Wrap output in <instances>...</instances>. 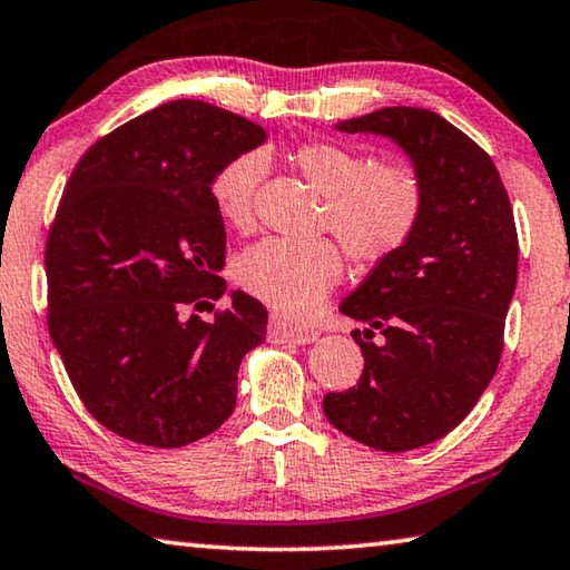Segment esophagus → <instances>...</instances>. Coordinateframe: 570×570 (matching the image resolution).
Here are the masks:
<instances>
[{
    "label": "esophagus",
    "instance_id": "obj_1",
    "mask_svg": "<svg viewBox=\"0 0 570 570\" xmlns=\"http://www.w3.org/2000/svg\"><path fill=\"white\" fill-rule=\"evenodd\" d=\"M269 333L279 341L285 343H297V345H311L317 341V331L311 325H295V323H285L279 321V317H273V323H269Z\"/></svg>",
    "mask_w": 570,
    "mask_h": 570
}]
</instances>
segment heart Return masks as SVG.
Instances as JSON below:
<instances>
[{"mask_svg":"<svg viewBox=\"0 0 570 570\" xmlns=\"http://www.w3.org/2000/svg\"><path fill=\"white\" fill-rule=\"evenodd\" d=\"M293 165L325 195L323 227L333 229L357 263H381L407 245L423 219L425 185L413 167L375 165L371 155L337 142L295 147ZM265 175L263 157L249 153L217 169L209 195L223 223L247 229ZM343 277V253L333 239L269 237L237 259V279L275 311H313Z\"/></svg>","mask_w":570,"mask_h":570,"instance_id":"heart-1","label":"heart"}]
</instances>
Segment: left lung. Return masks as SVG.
<instances>
[{
    "label": "left lung",
    "instance_id": "left-lung-1",
    "mask_svg": "<svg viewBox=\"0 0 570 570\" xmlns=\"http://www.w3.org/2000/svg\"><path fill=\"white\" fill-rule=\"evenodd\" d=\"M335 129L393 139L423 179L425 209L401 253L343 301L341 313L365 323L363 337L353 331L365 367L323 411L357 443L413 451L451 433L501 363L518 277L511 199L493 159L431 109L383 107Z\"/></svg>",
    "mask_w": 570,
    "mask_h": 570
}]
</instances>
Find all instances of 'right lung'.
<instances>
[{
    "label": "right lung",
    "instance_id": "right-lung-1",
    "mask_svg": "<svg viewBox=\"0 0 570 570\" xmlns=\"http://www.w3.org/2000/svg\"><path fill=\"white\" fill-rule=\"evenodd\" d=\"M263 142L249 119L177 99L97 139L69 177L47 237V325L87 411L127 441L183 448L235 411L267 311L243 291L213 321L195 311L227 291L209 185Z\"/></svg>",
    "mask_w": 570,
    "mask_h": 570
}]
</instances>
